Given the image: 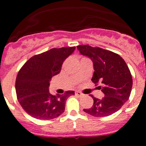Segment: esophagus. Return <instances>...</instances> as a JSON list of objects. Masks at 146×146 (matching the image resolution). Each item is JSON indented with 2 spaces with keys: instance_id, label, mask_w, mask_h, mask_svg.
I'll return each mask as SVG.
<instances>
[{
  "instance_id": "esophagus-1",
  "label": "esophagus",
  "mask_w": 146,
  "mask_h": 146,
  "mask_svg": "<svg viewBox=\"0 0 146 146\" xmlns=\"http://www.w3.org/2000/svg\"><path fill=\"white\" fill-rule=\"evenodd\" d=\"M76 95H78V96H79V97H82V96H83V94L82 93V92H79V91H76Z\"/></svg>"
}]
</instances>
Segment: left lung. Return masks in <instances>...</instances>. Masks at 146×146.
Returning a JSON list of instances; mask_svg holds the SVG:
<instances>
[{
  "mask_svg": "<svg viewBox=\"0 0 146 146\" xmlns=\"http://www.w3.org/2000/svg\"><path fill=\"white\" fill-rule=\"evenodd\" d=\"M77 48L92 61L95 71L91 80L95 85L102 84L98 88L104 95L102 99L90 95L93 105L83 111L97 117L114 114L129 100L131 92L133 80L129 67L119 54L111 51L89 45L78 46Z\"/></svg>",
  "mask_w": 146,
  "mask_h": 146,
  "instance_id": "8db88e82",
  "label": "left lung"
}]
</instances>
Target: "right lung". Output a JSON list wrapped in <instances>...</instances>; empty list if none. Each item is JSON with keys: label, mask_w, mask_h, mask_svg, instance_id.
<instances>
[{"label": "right lung", "mask_w": 146, "mask_h": 146, "mask_svg": "<svg viewBox=\"0 0 146 146\" xmlns=\"http://www.w3.org/2000/svg\"><path fill=\"white\" fill-rule=\"evenodd\" d=\"M75 49V46L51 48L29 58L18 72L15 81L17 98L31 117L50 120L64 112L66 100L75 92L68 90L56 96L50 93L48 87L51 78L61 72L64 61Z\"/></svg>", "instance_id": "obj_1"}]
</instances>
